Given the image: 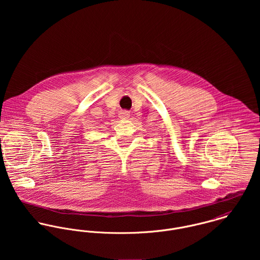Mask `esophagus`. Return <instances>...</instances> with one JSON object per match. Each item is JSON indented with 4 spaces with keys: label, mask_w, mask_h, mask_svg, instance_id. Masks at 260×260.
Returning <instances> with one entry per match:
<instances>
[{
    "label": "esophagus",
    "mask_w": 260,
    "mask_h": 260,
    "mask_svg": "<svg viewBox=\"0 0 260 260\" xmlns=\"http://www.w3.org/2000/svg\"><path fill=\"white\" fill-rule=\"evenodd\" d=\"M130 117V113L128 111H122L120 113V118L122 119H128Z\"/></svg>",
    "instance_id": "1"
}]
</instances>
